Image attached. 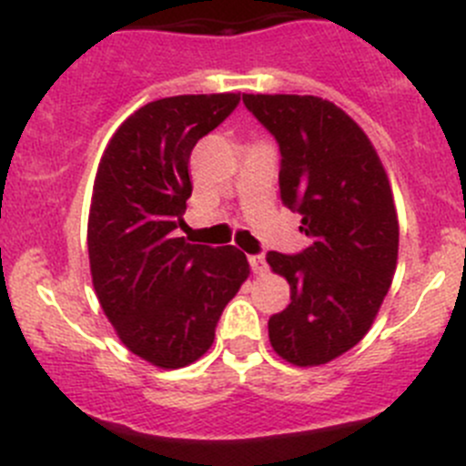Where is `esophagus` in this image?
Segmentation results:
<instances>
[{
	"label": "esophagus",
	"mask_w": 466,
	"mask_h": 466,
	"mask_svg": "<svg viewBox=\"0 0 466 466\" xmlns=\"http://www.w3.org/2000/svg\"><path fill=\"white\" fill-rule=\"evenodd\" d=\"M248 265H251L253 274H265L267 271V262H265V256H248Z\"/></svg>",
	"instance_id": "1"
}]
</instances>
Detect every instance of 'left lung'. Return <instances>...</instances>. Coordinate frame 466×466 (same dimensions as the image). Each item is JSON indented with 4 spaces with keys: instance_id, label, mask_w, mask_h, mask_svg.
Here are the masks:
<instances>
[{
    "instance_id": "left-lung-1",
    "label": "left lung",
    "mask_w": 466,
    "mask_h": 466,
    "mask_svg": "<svg viewBox=\"0 0 466 466\" xmlns=\"http://www.w3.org/2000/svg\"><path fill=\"white\" fill-rule=\"evenodd\" d=\"M280 149V201L301 215L310 244L269 251L288 279L289 306L269 317V342L283 360L317 367L356 347L374 324L399 258V219L374 145L329 99L242 95Z\"/></svg>"
}]
</instances>
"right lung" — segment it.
I'll return each mask as SVG.
<instances>
[{"label": "right lung", "instance_id": "1", "mask_svg": "<svg viewBox=\"0 0 466 466\" xmlns=\"http://www.w3.org/2000/svg\"><path fill=\"white\" fill-rule=\"evenodd\" d=\"M239 95H178L137 108L101 156L87 218L90 274L124 347L160 370L199 360L248 276L239 248L177 238L192 195L190 154Z\"/></svg>", "mask_w": 466, "mask_h": 466}]
</instances>
